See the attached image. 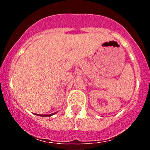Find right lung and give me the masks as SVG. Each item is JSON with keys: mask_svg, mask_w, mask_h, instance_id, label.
Returning <instances> with one entry per match:
<instances>
[{"mask_svg": "<svg viewBox=\"0 0 150 150\" xmlns=\"http://www.w3.org/2000/svg\"><path fill=\"white\" fill-rule=\"evenodd\" d=\"M56 113H57V112L54 113H52V114H50V115H39V114H35V115L41 116V117H51V116L54 115L56 114Z\"/></svg>", "mask_w": 150, "mask_h": 150, "instance_id": "1", "label": "right lung"}]
</instances>
